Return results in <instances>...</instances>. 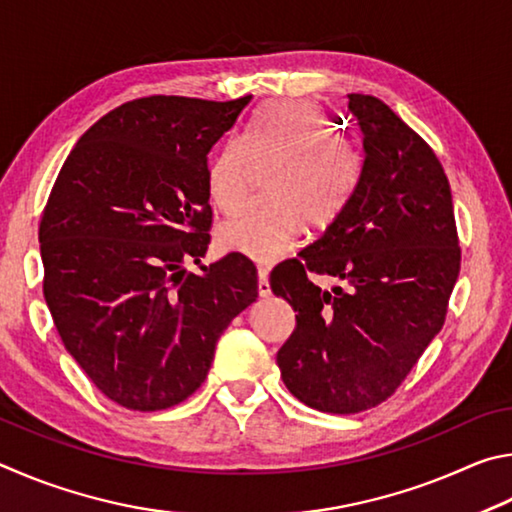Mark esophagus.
Masks as SVG:
<instances>
[{
	"label": "esophagus",
	"instance_id": "34e87169",
	"mask_svg": "<svg viewBox=\"0 0 512 512\" xmlns=\"http://www.w3.org/2000/svg\"><path fill=\"white\" fill-rule=\"evenodd\" d=\"M258 294L261 297H270L272 288H270V265L263 263L258 265Z\"/></svg>",
	"mask_w": 512,
	"mask_h": 512
}]
</instances>
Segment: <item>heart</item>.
Returning a JSON list of instances; mask_svg holds the SVG:
<instances>
[{
	"instance_id": "b5f03b06",
	"label": "heart",
	"mask_w": 512,
	"mask_h": 512,
	"mask_svg": "<svg viewBox=\"0 0 512 512\" xmlns=\"http://www.w3.org/2000/svg\"><path fill=\"white\" fill-rule=\"evenodd\" d=\"M267 161H279L267 175V197L242 206L220 229L224 247L256 261L290 251L303 222L315 229L333 224L357 184L355 152L335 137L312 101L267 103L242 137L224 141L206 173L213 204L224 213L236 211L249 193L254 164Z\"/></svg>"
}]
</instances>
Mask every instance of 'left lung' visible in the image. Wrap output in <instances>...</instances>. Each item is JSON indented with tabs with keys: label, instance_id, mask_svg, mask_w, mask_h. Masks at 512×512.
<instances>
[{
	"label": "left lung",
	"instance_id": "left-lung-1",
	"mask_svg": "<svg viewBox=\"0 0 512 512\" xmlns=\"http://www.w3.org/2000/svg\"><path fill=\"white\" fill-rule=\"evenodd\" d=\"M348 112L362 134L351 200L270 274L272 292L299 312L276 355L281 378L328 414H360L393 396L443 328L461 270L450 182L434 150L380 98L348 94ZM308 271L343 283L321 291Z\"/></svg>",
	"mask_w": 512,
	"mask_h": 512
}]
</instances>
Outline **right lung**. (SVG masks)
Instances as JSON below:
<instances>
[{
	"instance_id": "1",
	"label": "right lung",
	"mask_w": 512,
	"mask_h": 512,
	"mask_svg": "<svg viewBox=\"0 0 512 512\" xmlns=\"http://www.w3.org/2000/svg\"><path fill=\"white\" fill-rule=\"evenodd\" d=\"M251 96H146L98 119L62 164L40 222L44 299L103 396L134 411L200 389L215 344L258 297L256 265L211 236L209 150Z\"/></svg>"
}]
</instances>
